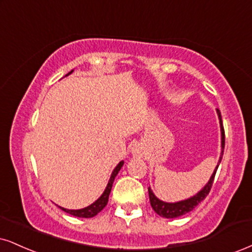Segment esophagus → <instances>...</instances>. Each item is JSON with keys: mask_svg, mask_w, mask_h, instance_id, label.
Returning <instances> with one entry per match:
<instances>
[{"mask_svg": "<svg viewBox=\"0 0 252 252\" xmlns=\"http://www.w3.org/2000/svg\"><path fill=\"white\" fill-rule=\"evenodd\" d=\"M138 151H139L138 148H135V150H134V153H138Z\"/></svg>", "mask_w": 252, "mask_h": 252, "instance_id": "1", "label": "esophagus"}]
</instances>
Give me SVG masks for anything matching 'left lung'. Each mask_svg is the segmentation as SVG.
Instances as JSON below:
<instances>
[{
	"label": "left lung",
	"mask_w": 252,
	"mask_h": 252,
	"mask_svg": "<svg viewBox=\"0 0 252 252\" xmlns=\"http://www.w3.org/2000/svg\"><path fill=\"white\" fill-rule=\"evenodd\" d=\"M217 116H219V120H220V127H221V155H220L219 162H217L216 168L214 169V172L210 176L209 181L206 183L203 188L201 189L200 191L196 192L195 195H192L191 197L186 198V200L182 201H178V202H164L160 198H158L155 196V194L152 190L151 187H148V195H150V201H151V206L154 209V212L160 215L161 217H164V219H176V217H180L185 214H187L189 212H191L195 207L197 206L198 203H201L204 198L207 197V195L209 194L210 189H212L213 182H214V178H215L216 170L219 168L220 163H221L222 157H223V151H224V128H223V124H222V117H221V112L219 110H216Z\"/></svg>",
	"instance_id": "left-lung-1"
}]
</instances>
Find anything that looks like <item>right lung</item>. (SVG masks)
<instances>
[{
    "label": "right lung",
    "instance_id": "obj_1",
    "mask_svg": "<svg viewBox=\"0 0 252 252\" xmlns=\"http://www.w3.org/2000/svg\"><path fill=\"white\" fill-rule=\"evenodd\" d=\"M72 72H73V70L70 71L66 76H69V74ZM123 164H124V161H120V162L117 164V167L113 169V172H112V174H111V178H110V180H108V183H107L106 188H105L104 192H102L101 196L99 197L98 200H95L94 202H93L92 204L83 208V209H66V208H63L60 206L58 207H60L63 212L70 214V215H72V216H76V217H82V219H91V217L95 216L98 213H100L101 210L106 207V204L108 202V196H110V192L112 189V185H113L114 179H116V176L118 175V173H119V170L121 169V167H123Z\"/></svg>",
    "mask_w": 252,
    "mask_h": 252
}]
</instances>
